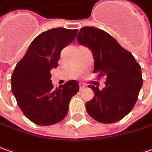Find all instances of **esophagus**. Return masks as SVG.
Masks as SVG:
<instances>
[{
    "mask_svg": "<svg viewBox=\"0 0 152 152\" xmlns=\"http://www.w3.org/2000/svg\"><path fill=\"white\" fill-rule=\"evenodd\" d=\"M79 86H80V90H83V89L85 88V87H86L85 84H83V83H80Z\"/></svg>",
    "mask_w": 152,
    "mask_h": 152,
    "instance_id": "esophagus-1",
    "label": "esophagus"
}]
</instances>
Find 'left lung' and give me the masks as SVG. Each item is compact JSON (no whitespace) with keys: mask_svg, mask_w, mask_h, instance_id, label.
Segmentation results:
<instances>
[{"mask_svg":"<svg viewBox=\"0 0 152 152\" xmlns=\"http://www.w3.org/2000/svg\"><path fill=\"white\" fill-rule=\"evenodd\" d=\"M77 42L92 51L94 72H99V77H106L102 90L88 85L94 92L93 99L86 104L88 115L101 123L120 121L133 110L138 99L143 84L140 65L115 38L98 28H82Z\"/></svg>","mask_w":152,"mask_h":152,"instance_id":"obj_1","label":"left lung"}]
</instances>
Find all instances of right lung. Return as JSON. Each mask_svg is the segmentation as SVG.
Listing matches in <instances>:
<instances>
[{
  "label": "right lung",
  "instance_id": "add662e5",
  "mask_svg": "<svg viewBox=\"0 0 152 152\" xmlns=\"http://www.w3.org/2000/svg\"><path fill=\"white\" fill-rule=\"evenodd\" d=\"M78 30L56 28L37 37L11 77L12 91L24 115L37 125L61 122L79 84L71 80L53 88L50 70L57 68L60 53L76 39Z\"/></svg>",
  "mask_w": 152,
  "mask_h": 152
}]
</instances>
